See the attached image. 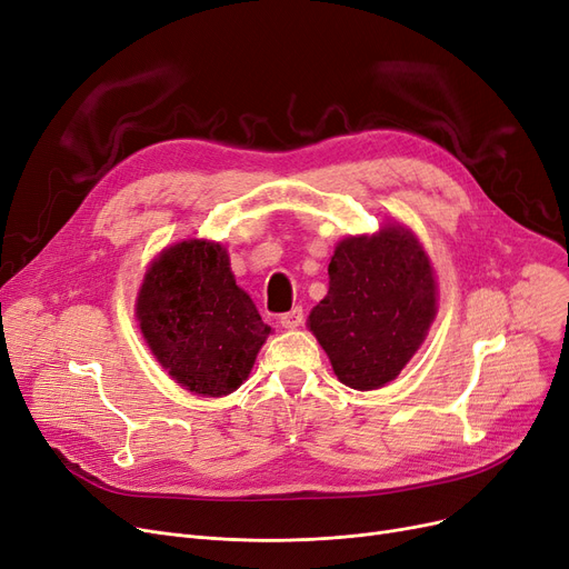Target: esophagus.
<instances>
[{
  "mask_svg": "<svg viewBox=\"0 0 569 569\" xmlns=\"http://www.w3.org/2000/svg\"><path fill=\"white\" fill-rule=\"evenodd\" d=\"M302 320H305V311H302V307H295V309H290V311L281 313L279 323H281L283 328H288V330H295V328H300V326H302Z\"/></svg>",
  "mask_w": 569,
  "mask_h": 569,
  "instance_id": "esophagus-1",
  "label": "esophagus"
}]
</instances>
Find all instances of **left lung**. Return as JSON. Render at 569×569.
<instances>
[{
	"instance_id": "1",
	"label": "left lung",
	"mask_w": 569,
	"mask_h": 569,
	"mask_svg": "<svg viewBox=\"0 0 569 569\" xmlns=\"http://www.w3.org/2000/svg\"><path fill=\"white\" fill-rule=\"evenodd\" d=\"M330 288L309 313V330L337 379L356 390L390 383L421 349L437 313L428 253L402 226L346 237L328 264Z\"/></svg>"
}]
</instances>
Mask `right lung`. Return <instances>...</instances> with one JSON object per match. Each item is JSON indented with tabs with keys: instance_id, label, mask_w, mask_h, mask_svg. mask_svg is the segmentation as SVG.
<instances>
[{
	"instance_id": "right-lung-1",
	"label": "right lung",
	"mask_w": 569,
	"mask_h": 569,
	"mask_svg": "<svg viewBox=\"0 0 569 569\" xmlns=\"http://www.w3.org/2000/svg\"><path fill=\"white\" fill-rule=\"evenodd\" d=\"M137 320L167 375L202 398H223L249 379L271 332L237 286L228 251L207 239L169 246L151 262Z\"/></svg>"
}]
</instances>
